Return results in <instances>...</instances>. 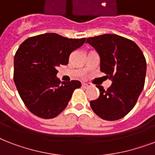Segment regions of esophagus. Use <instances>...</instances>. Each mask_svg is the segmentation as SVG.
Wrapping results in <instances>:
<instances>
[{
  "mask_svg": "<svg viewBox=\"0 0 155 155\" xmlns=\"http://www.w3.org/2000/svg\"><path fill=\"white\" fill-rule=\"evenodd\" d=\"M91 85L89 84H86V83H82V87H84V88H87V87H89Z\"/></svg>",
  "mask_w": 155,
  "mask_h": 155,
  "instance_id": "esophagus-1",
  "label": "esophagus"
}]
</instances>
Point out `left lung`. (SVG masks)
<instances>
[{"label": "left lung", "mask_w": 155, "mask_h": 155, "mask_svg": "<svg viewBox=\"0 0 155 155\" xmlns=\"http://www.w3.org/2000/svg\"><path fill=\"white\" fill-rule=\"evenodd\" d=\"M101 57V71L112 80L107 90H100L98 99L90 101L97 116L106 120L124 117L132 110L143 90L147 61L134 42L117 35L88 38L87 42Z\"/></svg>", "instance_id": "obj_1"}]
</instances>
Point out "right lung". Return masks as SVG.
I'll return each instance as SVG.
<instances>
[{"instance_id":"obj_1","label":"right lung","mask_w":155,"mask_h":155,"mask_svg":"<svg viewBox=\"0 0 155 155\" xmlns=\"http://www.w3.org/2000/svg\"><path fill=\"white\" fill-rule=\"evenodd\" d=\"M86 38L73 39L54 33L29 38L21 44L14 56L13 80L22 101L35 115L44 119L57 117L63 112L78 80L61 82L57 68L67 65L71 53Z\"/></svg>"}]
</instances>
